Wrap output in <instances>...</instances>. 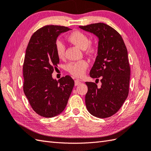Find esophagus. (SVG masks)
I'll return each instance as SVG.
<instances>
[{
    "mask_svg": "<svg viewBox=\"0 0 151 151\" xmlns=\"http://www.w3.org/2000/svg\"><path fill=\"white\" fill-rule=\"evenodd\" d=\"M81 84V82L78 81V80H76V81H75V86H78V85Z\"/></svg>",
    "mask_w": 151,
    "mask_h": 151,
    "instance_id": "esophagus-1",
    "label": "esophagus"
}]
</instances>
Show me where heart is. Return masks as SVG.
Masks as SVG:
<instances>
[{
	"label": "heart",
	"instance_id": "1",
	"mask_svg": "<svg viewBox=\"0 0 151 151\" xmlns=\"http://www.w3.org/2000/svg\"><path fill=\"white\" fill-rule=\"evenodd\" d=\"M68 40L78 48L84 50L88 55H93L96 52V46L90 42L89 37L86 34L81 31H74L69 35ZM55 52L58 57L63 58L65 47L61 40H58L55 44ZM88 67V63L86 60H81L76 62H70L66 66V70L70 74L76 78L82 77Z\"/></svg>",
	"mask_w": 151,
	"mask_h": 151
}]
</instances>
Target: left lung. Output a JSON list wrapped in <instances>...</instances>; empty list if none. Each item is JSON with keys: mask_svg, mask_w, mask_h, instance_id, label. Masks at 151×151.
<instances>
[{"mask_svg": "<svg viewBox=\"0 0 151 151\" xmlns=\"http://www.w3.org/2000/svg\"><path fill=\"white\" fill-rule=\"evenodd\" d=\"M98 37L95 63L90 72L93 78H100V88L86 82V106L93 116L101 119L113 116L122 107L129 93L130 67L128 51L121 35L103 23L79 26Z\"/></svg>", "mask_w": 151, "mask_h": 151, "instance_id": "8db88e82", "label": "left lung"}]
</instances>
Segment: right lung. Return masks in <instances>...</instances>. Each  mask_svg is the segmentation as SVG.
Wrapping results in <instances>:
<instances>
[{"instance_id":"add662e5","label":"right lung","mask_w":151,"mask_h":151,"mask_svg":"<svg viewBox=\"0 0 151 151\" xmlns=\"http://www.w3.org/2000/svg\"><path fill=\"white\" fill-rule=\"evenodd\" d=\"M67 27L46 25L34 32L27 47L23 62V91L32 109L40 116L51 118L67 106L75 82L67 75L59 81L52 74L60 63L55 44Z\"/></svg>"}]
</instances>
